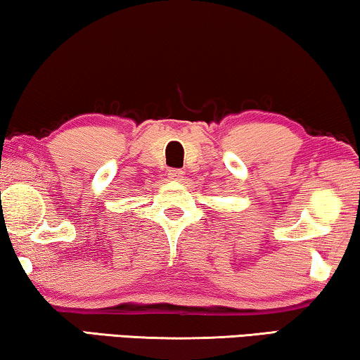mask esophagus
Here are the masks:
<instances>
[{
	"mask_svg": "<svg viewBox=\"0 0 360 360\" xmlns=\"http://www.w3.org/2000/svg\"><path fill=\"white\" fill-rule=\"evenodd\" d=\"M184 172L181 170H179V169H170L169 170V179L172 180V181H180V180H184Z\"/></svg>",
	"mask_w": 360,
	"mask_h": 360,
	"instance_id": "obj_1",
	"label": "esophagus"
}]
</instances>
